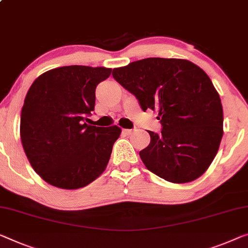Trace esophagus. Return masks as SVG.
<instances>
[{"instance_id":"1","label":"esophagus","mask_w":248,"mask_h":248,"mask_svg":"<svg viewBox=\"0 0 248 248\" xmlns=\"http://www.w3.org/2000/svg\"><path fill=\"white\" fill-rule=\"evenodd\" d=\"M132 131H134V130H132V129H124V130H123V132H124V135H130Z\"/></svg>"}]
</instances>
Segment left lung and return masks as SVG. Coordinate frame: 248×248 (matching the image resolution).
Returning <instances> with one entry per match:
<instances>
[{
	"label": "left lung",
	"mask_w": 248,
	"mask_h": 248,
	"mask_svg": "<svg viewBox=\"0 0 248 248\" xmlns=\"http://www.w3.org/2000/svg\"><path fill=\"white\" fill-rule=\"evenodd\" d=\"M112 76L138 99L143 111L156 110L161 132L140 151L148 170L167 182L189 183L204 173L223 137V107L204 70L184 59L148 58L113 69Z\"/></svg>",
	"instance_id": "left-lung-1"
}]
</instances>
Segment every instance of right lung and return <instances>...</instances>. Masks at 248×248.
Returning a JSON list of instances; mask_svg holds the SVG:
<instances>
[{"instance_id":"1","label":"right lung","mask_w":248,"mask_h":248,"mask_svg":"<svg viewBox=\"0 0 248 248\" xmlns=\"http://www.w3.org/2000/svg\"><path fill=\"white\" fill-rule=\"evenodd\" d=\"M110 75L111 69L103 66H60L30 87L21 111V141L32 168L47 184L78 189L105 171L121 129L87 123L95 88Z\"/></svg>"}]
</instances>
